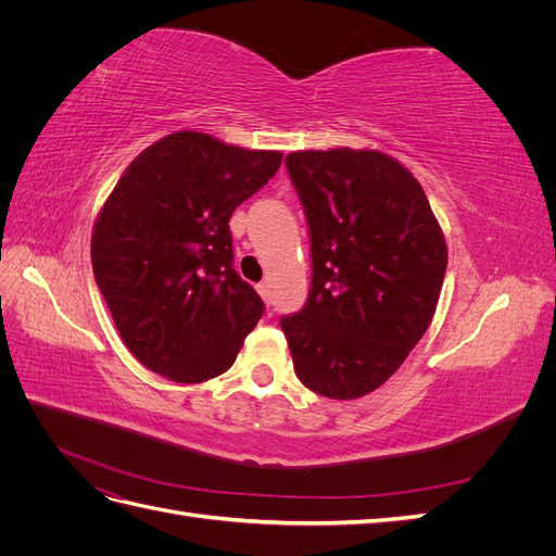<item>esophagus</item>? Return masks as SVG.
<instances>
[{
    "label": "esophagus",
    "instance_id": "obj_1",
    "mask_svg": "<svg viewBox=\"0 0 556 556\" xmlns=\"http://www.w3.org/2000/svg\"><path fill=\"white\" fill-rule=\"evenodd\" d=\"M255 288H257L260 296L268 304V301H271V292H268V285H266V282H260V285H255Z\"/></svg>",
    "mask_w": 556,
    "mask_h": 556
}]
</instances>
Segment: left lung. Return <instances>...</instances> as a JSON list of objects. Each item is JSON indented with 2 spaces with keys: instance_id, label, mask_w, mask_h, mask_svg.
Returning <instances> with one entry per match:
<instances>
[{
  "instance_id": "1",
  "label": "left lung",
  "mask_w": 556,
  "mask_h": 556,
  "mask_svg": "<svg viewBox=\"0 0 556 556\" xmlns=\"http://www.w3.org/2000/svg\"><path fill=\"white\" fill-rule=\"evenodd\" d=\"M311 239V290L280 317L294 371L315 394L357 399L390 378L439 304L447 248L425 190L376 150L285 157Z\"/></svg>"
}]
</instances>
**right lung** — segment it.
I'll return each instance as SVG.
<instances>
[{
	"instance_id": "obj_1",
	"label": "right lung",
	"mask_w": 556,
	"mask_h": 556,
	"mask_svg": "<svg viewBox=\"0 0 556 556\" xmlns=\"http://www.w3.org/2000/svg\"><path fill=\"white\" fill-rule=\"evenodd\" d=\"M276 150L176 131L134 160L97 217L92 271L125 345L174 382L225 374L264 301L237 271L229 217L276 176Z\"/></svg>"
}]
</instances>
